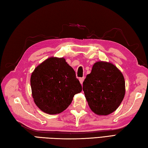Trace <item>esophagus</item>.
I'll list each match as a JSON object with an SVG mask.
<instances>
[{
  "instance_id": "34e87169",
  "label": "esophagus",
  "mask_w": 148,
  "mask_h": 148,
  "mask_svg": "<svg viewBox=\"0 0 148 148\" xmlns=\"http://www.w3.org/2000/svg\"><path fill=\"white\" fill-rule=\"evenodd\" d=\"M79 82H80V83H81V84H83V81H84V79H85V77H80L79 78Z\"/></svg>"
}]
</instances>
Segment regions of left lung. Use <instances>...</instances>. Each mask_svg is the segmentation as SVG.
<instances>
[{
  "instance_id": "8db88e82",
  "label": "left lung",
  "mask_w": 148,
  "mask_h": 148,
  "mask_svg": "<svg viewBox=\"0 0 148 148\" xmlns=\"http://www.w3.org/2000/svg\"><path fill=\"white\" fill-rule=\"evenodd\" d=\"M83 90L90 108L95 114L108 115L116 110L123 100L124 78L112 63L96 62L83 83Z\"/></svg>"
}]
</instances>
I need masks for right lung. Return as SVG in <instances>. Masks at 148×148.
<instances>
[{
  "mask_svg": "<svg viewBox=\"0 0 148 148\" xmlns=\"http://www.w3.org/2000/svg\"><path fill=\"white\" fill-rule=\"evenodd\" d=\"M31 86L36 106L49 114L64 111L82 90L76 72L63 58L52 57L38 66L31 74Z\"/></svg>",
  "mask_w": 148,
  "mask_h": 148,
  "instance_id": "1",
  "label": "right lung"
}]
</instances>
